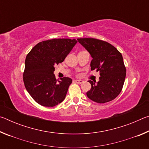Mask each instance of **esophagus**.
<instances>
[{
    "instance_id": "obj_1",
    "label": "esophagus",
    "mask_w": 149,
    "mask_h": 149,
    "mask_svg": "<svg viewBox=\"0 0 149 149\" xmlns=\"http://www.w3.org/2000/svg\"><path fill=\"white\" fill-rule=\"evenodd\" d=\"M74 81H75V83H77V84H82L83 82H84V81H82V80H75Z\"/></svg>"
}]
</instances>
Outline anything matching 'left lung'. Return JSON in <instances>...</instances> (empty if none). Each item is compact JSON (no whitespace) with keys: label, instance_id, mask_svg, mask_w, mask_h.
I'll return each instance as SVG.
<instances>
[{"label":"left lung","instance_id":"8db88e82","mask_svg":"<svg viewBox=\"0 0 149 149\" xmlns=\"http://www.w3.org/2000/svg\"><path fill=\"white\" fill-rule=\"evenodd\" d=\"M78 42L89 52L93 60L91 69L100 72L97 83L88 81L91 89L87 96L93 101L105 103L120 94L125 81L126 69L122 54L108 42L94 38H81Z\"/></svg>","mask_w":149,"mask_h":149}]
</instances>
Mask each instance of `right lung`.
Listing matches in <instances>:
<instances>
[{"mask_svg": "<svg viewBox=\"0 0 149 149\" xmlns=\"http://www.w3.org/2000/svg\"><path fill=\"white\" fill-rule=\"evenodd\" d=\"M77 41L54 39L39 42L27 55L23 75L26 89L35 102L53 107L64 100L72 79L64 77L58 81L54 65L64 61Z\"/></svg>", "mask_w": 149, "mask_h": 149, "instance_id": "1", "label": "right lung"}]
</instances>
